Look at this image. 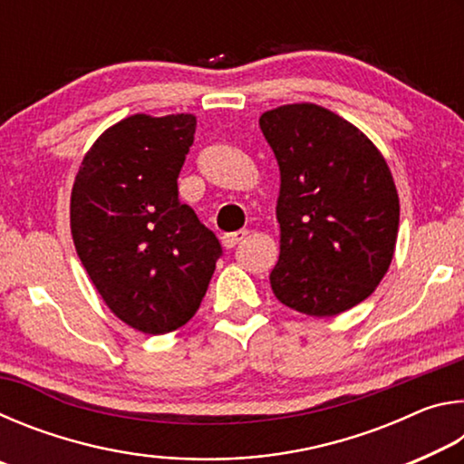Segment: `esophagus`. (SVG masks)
Returning <instances> with one entry per match:
<instances>
[{
	"instance_id": "obj_1",
	"label": "esophagus",
	"mask_w": 464,
	"mask_h": 464,
	"mask_svg": "<svg viewBox=\"0 0 464 464\" xmlns=\"http://www.w3.org/2000/svg\"><path fill=\"white\" fill-rule=\"evenodd\" d=\"M246 237H247V231H246V229L235 231V233H225V235H223V246H225L227 249H231V247L237 246L239 241L246 239Z\"/></svg>"
}]
</instances>
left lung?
Here are the masks:
<instances>
[{
	"label": "left lung",
	"mask_w": 464,
	"mask_h": 464,
	"mask_svg": "<svg viewBox=\"0 0 464 464\" xmlns=\"http://www.w3.org/2000/svg\"><path fill=\"white\" fill-rule=\"evenodd\" d=\"M260 129L280 168L274 295L304 315H340L374 293L395 254L391 169L362 130L324 106H278Z\"/></svg>",
	"instance_id": "1"
}]
</instances>
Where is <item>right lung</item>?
<instances>
[{
  "instance_id": "right-lung-1",
  "label": "right lung",
  "mask_w": 464,
  "mask_h": 464,
  "mask_svg": "<svg viewBox=\"0 0 464 464\" xmlns=\"http://www.w3.org/2000/svg\"><path fill=\"white\" fill-rule=\"evenodd\" d=\"M194 130V114H132L102 132L75 176L77 256L108 309L143 334L188 324L223 254L178 198Z\"/></svg>"
}]
</instances>
